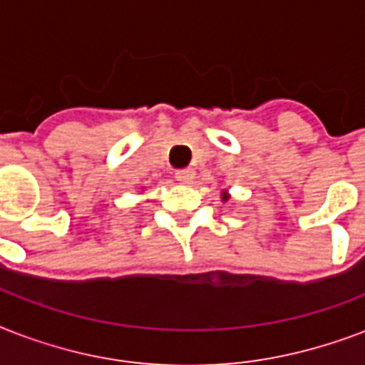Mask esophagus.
Wrapping results in <instances>:
<instances>
[{
  "mask_svg": "<svg viewBox=\"0 0 365 365\" xmlns=\"http://www.w3.org/2000/svg\"><path fill=\"white\" fill-rule=\"evenodd\" d=\"M195 178V170L193 168H187V170H182L176 174V180L182 183H191Z\"/></svg>",
  "mask_w": 365,
  "mask_h": 365,
  "instance_id": "1",
  "label": "esophagus"
}]
</instances>
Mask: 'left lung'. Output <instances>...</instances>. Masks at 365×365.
I'll return each mask as SVG.
<instances>
[{"instance_id": "left-lung-1", "label": "left lung", "mask_w": 365, "mask_h": 365, "mask_svg": "<svg viewBox=\"0 0 365 365\" xmlns=\"http://www.w3.org/2000/svg\"><path fill=\"white\" fill-rule=\"evenodd\" d=\"M222 199H223V200H227V193H223V195H222Z\"/></svg>"}]
</instances>
